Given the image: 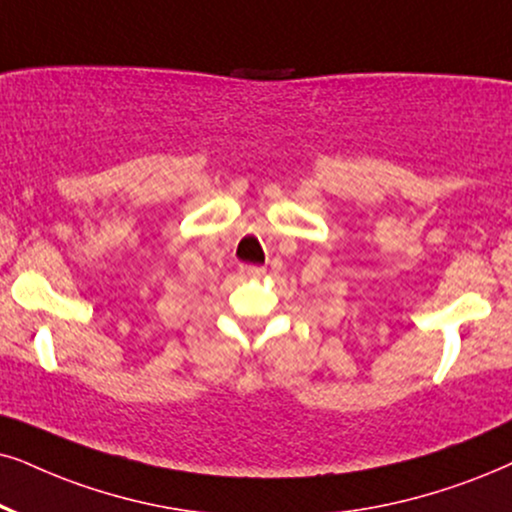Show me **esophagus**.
<instances>
[{
  "label": "esophagus",
  "instance_id": "obj_1",
  "mask_svg": "<svg viewBox=\"0 0 512 512\" xmlns=\"http://www.w3.org/2000/svg\"><path fill=\"white\" fill-rule=\"evenodd\" d=\"M241 274L245 278H260V276H264V267H255V264H241Z\"/></svg>",
  "mask_w": 512,
  "mask_h": 512
}]
</instances>
